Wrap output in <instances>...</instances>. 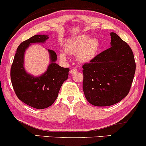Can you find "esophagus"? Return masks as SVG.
<instances>
[{
    "label": "esophagus",
    "instance_id": "34e87169",
    "mask_svg": "<svg viewBox=\"0 0 146 146\" xmlns=\"http://www.w3.org/2000/svg\"><path fill=\"white\" fill-rule=\"evenodd\" d=\"M77 71H78V69H77V68H72V69L71 70V71H70V73H71V75L75 74V73H76Z\"/></svg>",
    "mask_w": 146,
    "mask_h": 146
}]
</instances>
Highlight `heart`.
Returning a JSON list of instances; mask_svg holds the SVG:
<instances>
[{
	"label": "heart",
	"mask_w": 146,
	"mask_h": 146,
	"mask_svg": "<svg viewBox=\"0 0 146 146\" xmlns=\"http://www.w3.org/2000/svg\"><path fill=\"white\" fill-rule=\"evenodd\" d=\"M66 51L71 54H77L78 60L80 62H88L93 60L98 55L100 48V41L96 38H92L87 35H81L70 39L65 44ZM60 58L66 60V54L60 52Z\"/></svg>",
	"instance_id": "b5f03b06"
}]
</instances>
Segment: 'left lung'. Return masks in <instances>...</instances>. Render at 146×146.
<instances>
[{"mask_svg": "<svg viewBox=\"0 0 146 146\" xmlns=\"http://www.w3.org/2000/svg\"><path fill=\"white\" fill-rule=\"evenodd\" d=\"M111 46L102 51L83 70V91L95 106H108L128 94L136 69L131 48L115 33H110Z\"/></svg>", "mask_w": 146, "mask_h": 146, "instance_id": "8db88e82", "label": "left lung"}]
</instances>
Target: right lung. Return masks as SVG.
Returning <instances> with one entry per match:
<instances>
[{"mask_svg":"<svg viewBox=\"0 0 146 146\" xmlns=\"http://www.w3.org/2000/svg\"><path fill=\"white\" fill-rule=\"evenodd\" d=\"M46 35H35L20 44L11 66V80L18 98L29 106L44 109L51 106L58 98L62 85L67 80L69 68H63L56 63L57 55L48 49L51 64L40 76L34 77L27 73L24 68V55L32 43H44Z\"/></svg>","mask_w":146,"mask_h":146,"instance_id":"obj_1","label":"right lung"}]
</instances>
